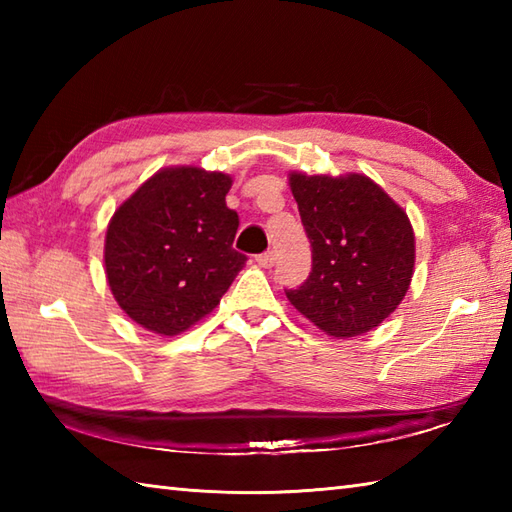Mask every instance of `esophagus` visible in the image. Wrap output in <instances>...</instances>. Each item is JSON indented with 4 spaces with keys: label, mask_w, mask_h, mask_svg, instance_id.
<instances>
[{
    "label": "esophagus",
    "mask_w": 512,
    "mask_h": 512,
    "mask_svg": "<svg viewBox=\"0 0 512 512\" xmlns=\"http://www.w3.org/2000/svg\"><path fill=\"white\" fill-rule=\"evenodd\" d=\"M255 262H257L259 266H262V268H273V264H275V253H273V250H266V253L255 257Z\"/></svg>",
    "instance_id": "34e87169"
}]
</instances>
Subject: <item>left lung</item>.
<instances>
[{
	"label": "left lung",
	"mask_w": 512,
	"mask_h": 512,
	"mask_svg": "<svg viewBox=\"0 0 512 512\" xmlns=\"http://www.w3.org/2000/svg\"><path fill=\"white\" fill-rule=\"evenodd\" d=\"M312 270L297 290H286L303 317L334 339L374 330L405 299L416 239L407 213L361 173H290Z\"/></svg>",
	"instance_id": "1"
}]
</instances>
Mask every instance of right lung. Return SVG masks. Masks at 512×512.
<instances>
[{"label": "right lung", "mask_w": 512, "mask_h": 512, "mask_svg": "<svg viewBox=\"0 0 512 512\" xmlns=\"http://www.w3.org/2000/svg\"><path fill=\"white\" fill-rule=\"evenodd\" d=\"M231 176L200 167L154 173L118 206L105 235V275L118 306L145 330L173 336L220 303L246 264L226 206Z\"/></svg>", "instance_id": "right-lung-1"}]
</instances>
